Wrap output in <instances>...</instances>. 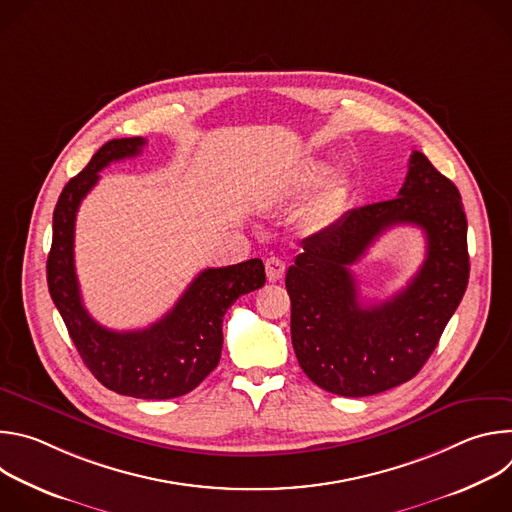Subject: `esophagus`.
I'll use <instances>...</instances> for the list:
<instances>
[{"label": "esophagus", "mask_w": 512, "mask_h": 512, "mask_svg": "<svg viewBox=\"0 0 512 512\" xmlns=\"http://www.w3.org/2000/svg\"><path fill=\"white\" fill-rule=\"evenodd\" d=\"M265 273H267V279H269V281H279V279L283 277V273H285V263H283V259H279V257H269V259L265 261Z\"/></svg>", "instance_id": "34e87169"}]
</instances>
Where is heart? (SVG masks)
<instances>
[{
  "label": "heart",
  "mask_w": 512,
  "mask_h": 512,
  "mask_svg": "<svg viewBox=\"0 0 512 512\" xmlns=\"http://www.w3.org/2000/svg\"><path fill=\"white\" fill-rule=\"evenodd\" d=\"M328 172V164L322 160H308L302 164L294 174H289L281 184L273 188L271 198L273 200H287L296 198L302 192H306L310 186H314L322 176ZM346 204V188L340 176L326 178L316 192L308 198V202L302 208V225L308 231H320L330 227Z\"/></svg>",
  "instance_id": "obj_1"
}]
</instances>
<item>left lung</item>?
<instances>
[{"label": "left lung", "mask_w": 512, "mask_h": 512, "mask_svg": "<svg viewBox=\"0 0 512 512\" xmlns=\"http://www.w3.org/2000/svg\"><path fill=\"white\" fill-rule=\"evenodd\" d=\"M397 224L424 229V265L391 301L362 305L347 267ZM466 235L456 184L413 152L397 198L348 210L304 239L285 287L291 344L310 381L334 395L369 397L413 379L462 302L470 275Z\"/></svg>", "instance_id": "obj_1"}]
</instances>
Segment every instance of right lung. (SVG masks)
<instances>
[{"instance_id": "obj_1", "label": "right lung", "mask_w": 512, "mask_h": 512, "mask_svg": "<svg viewBox=\"0 0 512 512\" xmlns=\"http://www.w3.org/2000/svg\"><path fill=\"white\" fill-rule=\"evenodd\" d=\"M145 139H111L72 178L54 208L52 247L46 261L48 289L83 362L107 389L135 399H172L198 387L221 360L223 318L249 291L263 287L261 259L210 267L196 275L176 306L143 330L115 332L83 306L75 271V221L83 198L111 162L133 158Z\"/></svg>"}]
</instances>
